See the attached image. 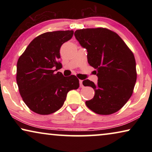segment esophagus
<instances>
[{"instance_id": "1", "label": "esophagus", "mask_w": 152, "mask_h": 152, "mask_svg": "<svg viewBox=\"0 0 152 152\" xmlns=\"http://www.w3.org/2000/svg\"><path fill=\"white\" fill-rule=\"evenodd\" d=\"M82 82H83L82 80H80V86L81 88H83V87H84V85L82 84Z\"/></svg>"}]
</instances>
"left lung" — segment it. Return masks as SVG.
Returning <instances> with one entry per match:
<instances>
[{
    "instance_id": "8db88e82",
    "label": "left lung",
    "mask_w": 152,
    "mask_h": 152,
    "mask_svg": "<svg viewBox=\"0 0 152 152\" xmlns=\"http://www.w3.org/2000/svg\"><path fill=\"white\" fill-rule=\"evenodd\" d=\"M75 37L87 50L89 65L95 68L97 84L83 81L95 95L86 101L88 109L99 115H110L121 109L132 96L136 82V60L132 50L115 32L107 28L77 30Z\"/></svg>"
}]
</instances>
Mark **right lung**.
Listing matches in <instances>:
<instances>
[{
  "instance_id": "right-lung-1",
  "label": "right lung",
  "mask_w": 152,
  "mask_h": 152,
  "mask_svg": "<svg viewBox=\"0 0 152 152\" xmlns=\"http://www.w3.org/2000/svg\"><path fill=\"white\" fill-rule=\"evenodd\" d=\"M73 33L72 30L43 33L33 39L18 58V90L23 100L34 113H55L63 106L67 93L80 86L75 75L64 77L61 72H55L62 66L60 48Z\"/></svg>"
}]
</instances>
